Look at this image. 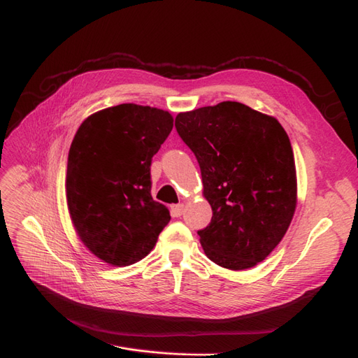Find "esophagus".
<instances>
[{
	"instance_id": "esophagus-1",
	"label": "esophagus",
	"mask_w": 358,
	"mask_h": 358,
	"mask_svg": "<svg viewBox=\"0 0 358 358\" xmlns=\"http://www.w3.org/2000/svg\"><path fill=\"white\" fill-rule=\"evenodd\" d=\"M182 211H185V203H177V206L171 207V214L173 217H180Z\"/></svg>"
}]
</instances>
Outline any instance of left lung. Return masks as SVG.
<instances>
[{"label": "left lung", "instance_id": "1", "mask_svg": "<svg viewBox=\"0 0 358 358\" xmlns=\"http://www.w3.org/2000/svg\"><path fill=\"white\" fill-rule=\"evenodd\" d=\"M176 127L195 152L213 217L198 231L208 259L248 270L287 234L297 207V171L280 122L238 101L180 112Z\"/></svg>", "mask_w": 358, "mask_h": 358}]
</instances>
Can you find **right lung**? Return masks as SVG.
I'll return each mask as SVG.
<instances>
[{"instance_id":"right-lung-1","label":"right lung","mask_w":358,"mask_h":358,"mask_svg":"<svg viewBox=\"0 0 358 358\" xmlns=\"http://www.w3.org/2000/svg\"><path fill=\"white\" fill-rule=\"evenodd\" d=\"M172 126L168 110L122 103L87 117L71 141L70 219L84 246L109 265L144 259L171 220L151 196L150 166Z\"/></svg>"}]
</instances>
